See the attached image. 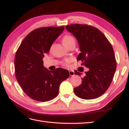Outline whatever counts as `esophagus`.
<instances>
[{
    "mask_svg": "<svg viewBox=\"0 0 129 129\" xmlns=\"http://www.w3.org/2000/svg\"><path fill=\"white\" fill-rule=\"evenodd\" d=\"M69 74L71 76H73L75 75V72L74 71H69Z\"/></svg>",
    "mask_w": 129,
    "mask_h": 129,
    "instance_id": "34e87169",
    "label": "esophagus"
}]
</instances>
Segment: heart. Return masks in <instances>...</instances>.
<instances>
[{
    "label": "heart",
    "mask_w": 129,
    "mask_h": 129,
    "mask_svg": "<svg viewBox=\"0 0 129 129\" xmlns=\"http://www.w3.org/2000/svg\"><path fill=\"white\" fill-rule=\"evenodd\" d=\"M62 40H63V43L64 45L67 47L72 43H75V38L73 37L72 36L70 35H64L63 36V38ZM71 59H67L64 61L63 64L65 66H68L70 64V63H71Z\"/></svg>",
    "instance_id": "1"
}]
</instances>
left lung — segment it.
I'll use <instances>...</instances> for the list:
<instances>
[{
    "label": "left lung",
    "instance_id": "left-lung-1",
    "mask_svg": "<svg viewBox=\"0 0 129 129\" xmlns=\"http://www.w3.org/2000/svg\"><path fill=\"white\" fill-rule=\"evenodd\" d=\"M79 43L81 53L77 60L88 68L82 84L74 88L79 98L93 99L105 93L110 86L116 70V60L111 44L103 34L94 26L73 24L66 26ZM83 71V70H82ZM81 73L75 71V75Z\"/></svg>",
    "mask_w": 129,
    "mask_h": 129
}]
</instances>
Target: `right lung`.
Wrapping results in <instances>:
<instances>
[{"label":"right lung","mask_w":129,"mask_h":129,"mask_svg":"<svg viewBox=\"0 0 129 129\" xmlns=\"http://www.w3.org/2000/svg\"><path fill=\"white\" fill-rule=\"evenodd\" d=\"M64 28L63 26L35 29L26 36L17 50L14 58L17 80L23 91L34 100L47 102L55 98L60 83L70 76L69 71L62 68L49 71L43 61Z\"/></svg>","instance_id":"right-lung-1"}]
</instances>
